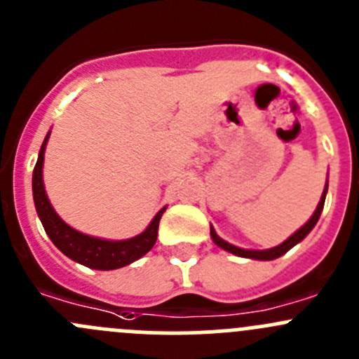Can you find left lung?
<instances>
[{"instance_id": "obj_1", "label": "left lung", "mask_w": 359, "mask_h": 359, "mask_svg": "<svg viewBox=\"0 0 359 359\" xmlns=\"http://www.w3.org/2000/svg\"><path fill=\"white\" fill-rule=\"evenodd\" d=\"M327 187H325L323 196H321V201H320V205H318L316 212H314L313 217H311V219L307 220L306 226L300 227V229L297 231L295 234H292V236L288 238L287 241H283V243L278 245V247L269 248V250H243V248H238V247H234V245H229V243H227V241L220 240V238L217 236L215 231H213V227H210V234H212V240L215 241V245H219L220 248L227 250V252L234 253V255H238V257H247V259H257V260H273V259H278V257H281V255H283V253H287L292 247H295V245L299 243V241H302L304 238H306L307 234L311 233V229H313V227L316 226L318 219H320V215H321V210H323V206H325V196H327Z\"/></svg>"}]
</instances>
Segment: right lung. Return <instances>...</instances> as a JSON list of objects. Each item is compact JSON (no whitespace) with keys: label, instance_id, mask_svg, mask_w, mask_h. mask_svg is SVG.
Here are the masks:
<instances>
[{"label":"right lung","instance_id":"right-lung-1","mask_svg":"<svg viewBox=\"0 0 359 359\" xmlns=\"http://www.w3.org/2000/svg\"><path fill=\"white\" fill-rule=\"evenodd\" d=\"M48 135L39 149L38 161H36L34 172H32V196H34L36 212L41 219L43 227L50 236L52 243L55 245L64 255L72 259L74 262L83 264L86 267L99 271L118 269V267L128 266L133 260L146 255L154 247L158 238V226L165 208L159 210L153 222L149 224L146 231L132 240L125 241H107L99 238L86 236L78 233L72 227H69L62 219L55 213V210L50 205L46 198L45 186H43V158H45V147Z\"/></svg>","mask_w":359,"mask_h":359}]
</instances>
